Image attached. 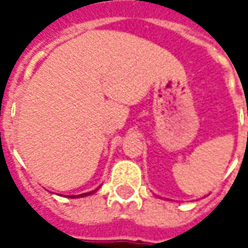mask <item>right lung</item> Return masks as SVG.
Wrapping results in <instances>:
<instances>
[{
  "label": "right lung",
  "mask_w": 248,
  "mask_h": 248,
  "mask_svg": "<svg viewBox=\"0 0 248 248\" xmlns=\"http://www.w3.org/2000/svg\"><path fill=\"white\" fill-rule=\"evenodd\" d=\"M98 190V189H96ZM96 190H92V192H88V193H82V195H78V196H69V197H84V196H90L92 193H95Z\"/></svg>",
  "instance_id": "obj_1"
}]
</instances>
